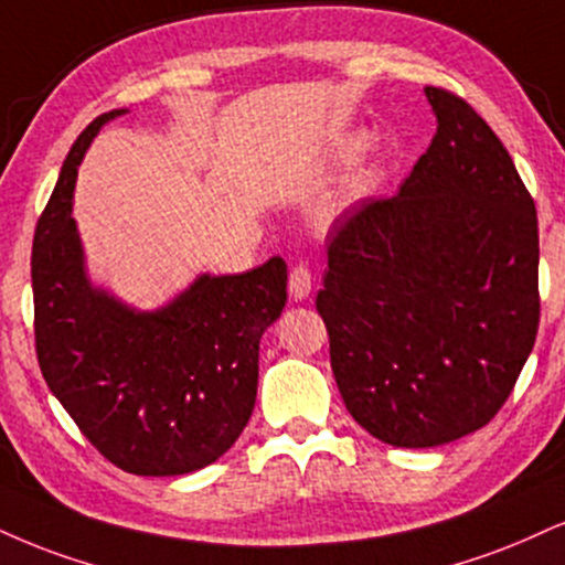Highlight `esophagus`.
Returning <instances> with one entry per match:
<instances>
[{
  "label": "esophagus",
  "instance_id": "obj_1",
  "mask_svg": "<svg viewBox=\"0 0 565 565\" xmlns=\"http://www.w3.org/2000/svg\"><path fill=\"white\" fill-rule=\"evenodd\" d=\"M288 294L294 301H303V298H309V294H311L309 267H303V264L294 267V271H290V280H288Z\"/></svg>",
  "mask_w": 565,
  "mask_h": 565
}]
</instances>
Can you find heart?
<instances>
[{
    "instance_id": "obj_1",
    "label": "heart",
    "mask_w": 565,
    "mask_h": 565,
    "mask_svg": "<svg viewBox=\"0 0 565 565\" xmlns=\"http://www.w3.org/2000/svg\"><path fill=\"white\" fill-rule=\"evenodd\" d=\"M361 143H364V136L345 138V141L335 149V157H340V159L351 157ZM377 175H380V164L377 162H364V164H361L359 170L351 175V180H348V185H345V191H343V199L345 201L364 199L366 193L372 191V185L377 183Z\"/></svg>"
}]
</instances>
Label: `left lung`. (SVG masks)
<instances>
[{
	"label": "left lung",
	"instance_id": "8db88e82",
	"mask_svg": "<svg viewBox=\"0 0 565 565\" xmlns=\"http://www.w3.org/2000/svg\"><path fill=\"white\" fill-rule=\"evenodd\" d=\"M424 94L427 154L393 199L338 220L317 296L348 414L395 448L482 429L540 324L537 209L516 164L463 99Z\"/></svg>",
	"mask_w": 565,
	"mask_h": 565
}]
</instances>
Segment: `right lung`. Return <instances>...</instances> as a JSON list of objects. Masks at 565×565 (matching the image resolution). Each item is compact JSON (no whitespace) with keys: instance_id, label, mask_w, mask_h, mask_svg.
<instances>
[{"instance_id":"1","label":"right lung","mask_w":565,"mask_h":565,"mask_svg":"<svg viewBox=\"0 0 565 565\" xmlns=\"http://www.w3.org/2000/svg\"><path fill=\"white\" fill-rule=\"evenodd\" d=\"M125 113H104L78 136L36 225V356L54 398L107 461L138 477H178L217 461L248 424L259 340L288 301V267L271 256L241 275L204 271L151 311L90 282L75 178L90 141Z\"/></svg>"}]
</instances>
